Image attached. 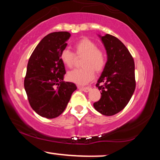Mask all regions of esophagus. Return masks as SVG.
<instances>
[{
    "mask_svg": "<svg viewBox=\"0 0 160 160\" xmlns=\"http://www.w3.org/2000/svg\"><path fill=\"white\" fill-rule=\"evenodd\" d=\"M78 88L80 89V90L85 92H87L90 90V88L88 87V86H86V87H83V86H78Z\"/></svg>",
    "mask_w": 160,
    "mask_h": 160,
    "instance_id": "1",
    "label": "esophagus"
}]
</instances>
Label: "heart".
<instances>
[{
    "label": "heart",
    "mask_w": 160,
    "mask_h": 160,
    "mask_svg": "<svg viewBox=\"0 0 160 160\" xmlns=\"http://www.w3.org/2000/svg\"><path fill=\"white\" fill-rule=\"evenodd\" d=\"M74 53L68 49H62L60 59L64 65L71 68L74 64L75 54L82 57L80 65L82 68L69 71L67 78L70 81L78 84H86L90 82L95 76V71L101 73L106 65V55L102 49L98 48L94 41L89 38H82L74 46Z\"/></svg>",
    "instance_id": "obj_1"
}]
</instances>
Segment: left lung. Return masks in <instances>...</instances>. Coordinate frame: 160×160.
Returning a JSON list of instances; mask_svg holds the SVG:
<instances>
[{
	"instance_id": "obj_1",
	"label": "left lung",
	"mask_w": 160,
	"mask_h": 160,
	"mask_svg": "<svg viewBox=\"0 0 160 160\" xmlns=\"http://www.w3.org/2000/svg\"><path fill=\"white\" fill-rule=\"evenodd\" d=\"M99 37L107 51L108 60L96 83L102 96L93 106L102 114L112 116L122 111L132 96L136 84L135 62L118 38L108 34Z\"/></svg>"
}]
</instances>
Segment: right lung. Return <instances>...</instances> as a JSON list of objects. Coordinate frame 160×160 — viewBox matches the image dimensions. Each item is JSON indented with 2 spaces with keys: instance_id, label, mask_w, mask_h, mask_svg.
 <instances>
[{
  "instance_id": "add662e5",
  "label": "right lung",
  "mask_w": 160,
  "mask_h": 160,
  "mask_svg": "<svg viewBox=\"0 0 160 160\" xmlns=\"http://www.w3.org/2000/svg\"><path fill=\"white\" fill-rule=\"evenodd\" d=\"M70 37L68 32L49 34L40 40L28 62L24 86L29 104L47 119L61 115L77 89L74 82L63 80L66 71L60 59Z\"/></svg>"
}]
</instances>
